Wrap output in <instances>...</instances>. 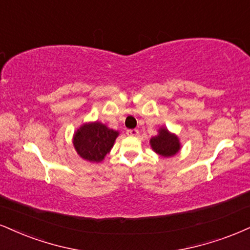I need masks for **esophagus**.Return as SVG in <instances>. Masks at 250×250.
<instances>
[{"mask_svg":"<svg viewBox=\"0 0 250 250\" xmlns=\"http://www.w3.org/2000/svg\"><path fill=\"white\" fill-rule=\"evenodd\" d=\"M126 133H127V135H131V137H137L138 134H139V131L138 130H127L126 131Z\"/></svg>","mask_w":250,"mask_h":250,"instance_id":"esophagus-1","label":"esophagus"}]
</instances>
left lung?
I'll use <instances>...</instances> for the list:
<instances>
[{
	"label": "left lung",
	"mask_w": 250,
	"mask_h": 250,
	"mask_svg": "<svg viewBox=\"0 0 250 250\" xmlns=\"http://www.w3.org/2000/svg\"><path fill=\"white\" fill-rule=\"evenodd\" d=\"M149 144L154 152L158 153L159 155L165 156V158L174 156L181 149V144L177 135L170 133L165 127L160 128L159 134L153 137Z\"/></svg>",
	"instance_id": "1"
}]
</instances>
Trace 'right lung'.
<instances>
[{
    "label": "right lung",
    "instance_id": "1",
    "mask_svg": "<svg viewBox=\"0 0 250 250\" xmlns=\"http://www.w3.org/2000/svg\"><path fill=\"white\" fill-rule=\"evenodd\" d=\"M119 133L100 122L83 124L74 133L73 145L82 159L101 162L110 153Z\"/></svg>",
    "mask_w": 250,
    "mask_h": 250
}]
</instances>
